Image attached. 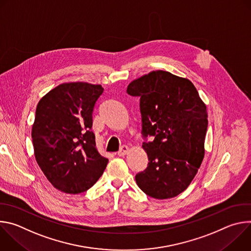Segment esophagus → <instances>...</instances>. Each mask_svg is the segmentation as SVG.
Instances as JSON below:
<instances>
[{
    "label": "esophagus",
    "instance_id": "esophagus-1",
    "mask_svg": "<svg viewBox=\"0 0 251 251\" xmlns=\"http://www.w3.org/2000/svg\"><path fill=\"white\" fill-rule=\"evenodd\" d=\"M129 150H130V148L128 147V146H122L121 148H120V150L118 151V156H124V155H126V154H128V152H129Z\"/></svg>",
    "mask_w": 251,
    "mask_h": 251
}]
</instances>
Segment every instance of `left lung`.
Listing matches in <instances>:
<instances>
[{
  "label": "left lung",
  "mask_w": 251,
  "mask_h": 251,
  "mask_svg": "<svg viewBox=\"0 0 251 251\" xmlns=\"http://www.w3.org/2000/svg\"><path fill=\"white\" fill-rule=\"evenodd\" d=\"M127 92L140 97L143 135L155 137L142 145L149 163L136 183L151 198H175L190 186L202 162L206 106L191 80L164 70L133 80Z\"/></svg>",
  "instance_id": "left-lung-1"
}]
</instances>
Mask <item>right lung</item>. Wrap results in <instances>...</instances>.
Segmentation results:
<instances>
[{"instance_id":"obj_1","label":"right lung","mask_w":251,"mask_h":251,"mask_svg":"<svg viewBox=\"0 0 251 251\" xmlns=\"http://www.w3.org/2000/svg\"><path fill=\"white\" fill-rule=\"evenodd\" d=\"M102 92L100 84L65 82L37 106L31 129L34 157L49 182L62 193L87 191L108 163L91 131L93 108Z\"/></svg>"}]
</instances>
